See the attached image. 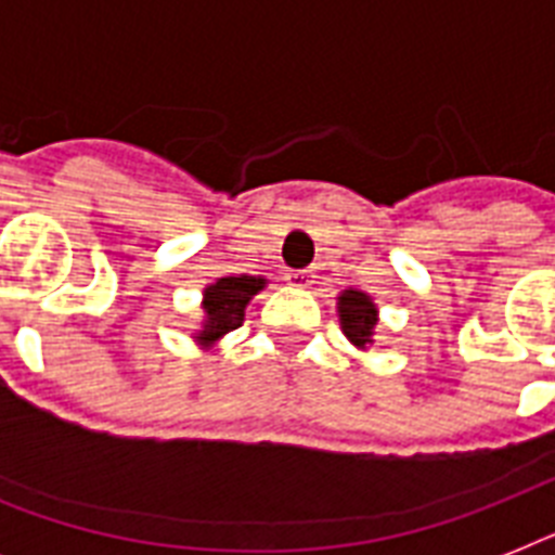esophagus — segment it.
Masks as SVG:
<instances>
[{
  "label": "esophagus",
  "mask_w": 555,
  "mask_h": 555,
  "mask_svg": "<svg viewBox=\"0 0 555 555\" xmlns=\"http://www.w3.org/2000/svg\"><path fill=\"white\" fill-rule=\"evenodd\" d=\"M285 279H287V285H294V287H308L313 282L311 270H287Z\"/></svg>",
  "instance_id": "obj_1"
}]
</instances>
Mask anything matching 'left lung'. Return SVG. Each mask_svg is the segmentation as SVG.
Segmentation results:
<instances>
[{
  "instance_id": "8db88e82",
  "label": "left lung",
  "mask_w": 555,
  "mask_h": 555,
  "mask_svg": "<svg viewBox=\"0 0 555 555\" xmlns=\"http://www.w3.org/2000/svg\"><path fill=\"white\" fill-rule=\"evenodd\" d=\"M339 325H343V334H346L357 348H365L371 343V334H374V325H377V308L371 302L369 296L360 294V291H346L339 296Z\"/></svg>"
}]
</instances>
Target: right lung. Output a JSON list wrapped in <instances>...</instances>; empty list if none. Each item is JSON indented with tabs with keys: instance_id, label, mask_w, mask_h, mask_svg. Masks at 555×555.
<instances>
[{
	"instance_id": "obj_1",
	"label": "right lung",
	"mask_w": 555,
	"mask_h": 555,
	"mask_svg": "<svg viewBox=\"0 0 555 555\" xmlns=\"http://www.w3.org/2000/svg\"><path fill=\"white\" fill-rule=\"evenodd\" d=\"M264 285H268V279L259 276H224L204 287L207 320H204V331L198 334V339L216 343L218 337H224L230 331L242 328L244 308Z\"/></svg>"
}]
</instances>
